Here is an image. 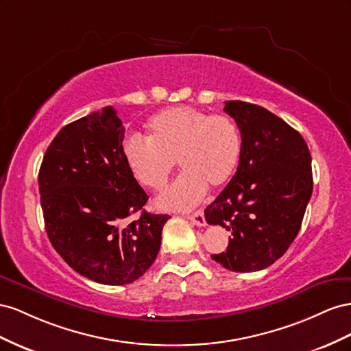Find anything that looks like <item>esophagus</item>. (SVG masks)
I'll list each match as a JSON object with an SVG mask.
<instances>
[{
    "label": "esophagus",
    "mask_w": 351,
    "mask_h": 351,
    "mask_svg": "<svg viewBox=\"0 0 351 351\" xmlns=\"http://www.w3.org/2000/svg\"><path fill=\"white\" fill-rule=\"evenodd\" d=\"M186 217H188L189 220H191L193 223H195L197 226H206V225H207L203 210H197V212H194L193 215H189V216H186Z\"/></svg>",
    "instance_id": "esophagus-1"
}]
</instances>
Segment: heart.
Listing matches in <instances>:
<instances>
[{
	"instance_id": "b5f03b06",
	"label": "heart",
	"mask_w": 351,
	"mask_h": 351,
	"mask_svg": "<svg viewBox=\"0 0 351 351\" xmlns=\"http://www.w3.org/2000/svg\"><path fill=\"white\" fill-rule=\"evenodd\" d=\"M148 138L131 135L123 141V157L135 181L162 191L176 162L184 173L157 198L165 210H188L204 198L208 186H225L241 157V134L226 114H208L176 106L154 114Z\"/></svg>"
}]
</instances>
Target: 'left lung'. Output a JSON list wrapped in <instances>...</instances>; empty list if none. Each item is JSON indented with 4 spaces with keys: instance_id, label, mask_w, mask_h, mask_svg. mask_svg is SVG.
<instances>
[{
    "instance_id": "obj_1",
    "label": "left lung",
    "mask_w": 351,
    "mask_h": 351,
    "mask_svg": "<svg viewBox=\"0 0 351 351\" xmlns=\"http://www.w3.org/2000/svg\"><path fill=\"white\" fill-rule=\"evenodd\" d=\"M225 112L241 132V157L215 202L207 223L232 235L215 262L234 272H256L281 257L297 237L313 191L312 157L295 129L269 110L226 101Z\"/></svg>"
}]
</instances>
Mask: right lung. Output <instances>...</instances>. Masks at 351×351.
<instances>
[{
	"label": "right lung",
	"instance_id": "add662e5",
	"mask_svg": "<svg viewBox=\"0 0 351 351\" xmlns=\"http://www.w3.org/2000/svg\"><path fill=\"white\" fill-rule=\"evenodd\" d=\"M123 138L110 106L75 120L49 144L38 175L56 252L79 275L106 285L131 284L147 272L170 217L143 208L148 195L125 162ZM136 211L140 217L129 224Z\"/></svg>",
	"mask_w": 351,
	"mask_h": 351
}]
</instances>
